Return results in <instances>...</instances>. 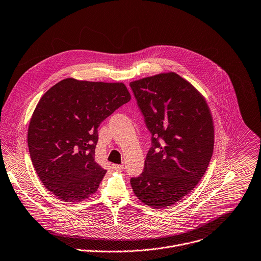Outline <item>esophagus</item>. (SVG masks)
Listing matches in <instances>:
<instances>
[{
	"instance_id": "1",
	"label": "esophagus",
	"mask_w": 261,
	"mask_h": 261,
	"mask_svg": "<svg viewBox=\"0 0 261 261\" xmlns=\"http://www.w3.org/2000/svg\"><path fill=\"white\" fill-rule=\"evenodd\" d=\"M112 167L113 169L115 170H123V165H120V164H112Z\"/></svg>"
}]
</instances>
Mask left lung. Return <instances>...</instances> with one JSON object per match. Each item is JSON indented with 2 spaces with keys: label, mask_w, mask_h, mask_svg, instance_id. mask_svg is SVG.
I'll return each mask as SVG.
<instances>
[{
  "label": "left lung",
  "mask_w": 261,
  "mask_h": 261,
  "mask_svg": "<svg viewBox=\"0 0 261 261\" xmlns=\"http://www.w3.org/2000/svg\"><path fill=\"white\" fill-rule=\"evenodd\" d=\"M152 134L144 171L130 178L135 195L155 209L180 201L210 162L214 127L205 98L174 72L129 84Z\"/></svg>",
  "instance_id": "obj_1"
}]
</instances>
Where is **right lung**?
Returning a JSON list of instances; mask_svg holds the SVG:
<instances>
[{"label":"right lung","instance_id":"1","mask_svg":"<svg viewBox=\"0 0 261 261\" xmlns=\"http://www.w3.org/2000/svg\"><path fill=\"white\" fill-rule=\"evenodd\" d=\"M130 100L122 83L65 79L39 101L28 133L34 167L58 199L82 202L99 188L106 170L95 160L98 127Z\"/></svg>","mask_w":261,"mask_h":261}]
</instances>
